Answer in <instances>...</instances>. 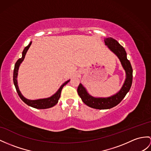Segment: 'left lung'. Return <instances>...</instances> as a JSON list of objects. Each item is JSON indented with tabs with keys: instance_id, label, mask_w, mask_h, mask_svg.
I'll use <instances>...</instances> for the list:
<instances>
[{
	"instance_id": "1",
	"label": "left lung",
	"mask_w": 151,
	"mask_h": 151,
	"mask_svg": "<svg viewBox=\"0 0 151 151\" xmlns=\"http://www.w3.org/2000/svg\"><path fill=\"white\" fill-rule=\"evenodd\" d=\"M105 45H107L112 52L116 54L120 61L124 69L126 71V78L120 90L118 93L109 97H94L87 92L86 88L82 84H79L78 92L84 104L90 108L98 109H106L115 107L122 101L127 92L129 91L133 81V68L130 61L127 58V53L124 48L112 38L104 39Z\"/></svg>"
}]
</instances>
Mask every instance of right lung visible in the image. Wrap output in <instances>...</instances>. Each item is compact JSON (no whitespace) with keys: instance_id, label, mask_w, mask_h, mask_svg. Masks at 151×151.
I'll return each mask as SVG.
<instances>
[{"instance_id":"right-lung-1","label":"right lung","mask_w":151,"mask_h":151,"mask_svg":"<svg viewBox=\"0 0 151 151\" xmlns=\"http://www.w3.org/2000/svg\"><path fill=\"white\" fill-rule=\"evenodd\" d=\"M31 43H32V42H31L30 43H29L27 47H25V49H24L23 52H22V56L21 58L18 59L17 61L16 62L15 65H14V70H13L14 85V86H15L17 93H18V95H19L20 99L28 106H31V107L36 108V109H47V108H52L54 106H55L58 103L59 99H60V97L61 96V92L62 89H63V86L65 85H66V84H67L70 81V80H68L67 81L65 82L63 84H62V85L60 86V88H59V90L56 91V93H54L51 97H50L49 98H45V99H37V100H29V99L25 98L23 95H22L21 92L19 90V88H18V86L17 76H18V68H19L20 65L21 64L22 62L24 61L25 54H26L29 48L30 47V46L31 45Z\"/></svg>"}]
</instances>
